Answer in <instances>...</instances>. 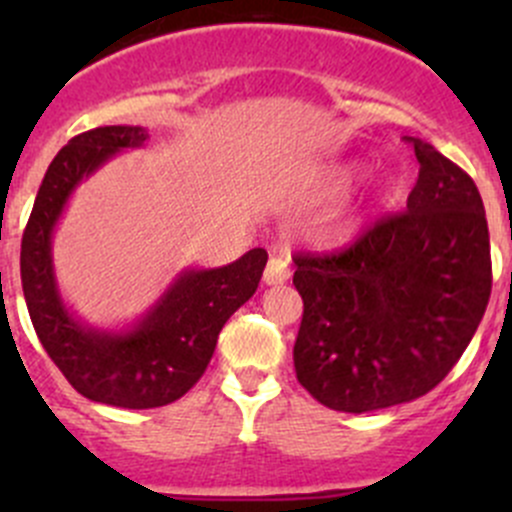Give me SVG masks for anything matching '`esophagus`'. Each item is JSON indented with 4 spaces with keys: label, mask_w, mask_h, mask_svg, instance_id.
<instances>
[{
    "label": "esophagus",
    "mask_w": 512,
    "mask_h": 512,
    "mask_svg": "<svg viewBox=\"0 0 512 512\" xmlns=\"http://www.w3.org/2000/svg\"><path fill=\"white\" fill-rule=\"evenodd\" d=\"M289 280L287 257H272L265 267V285H282Z\"/></svg>",
    "instance_id": "esophagus-1"
}]
</instances>
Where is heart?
I'll list each match as a JSON object with an SVG mask.
<instances>
[{
    "instance_id": "1",
    "label": "heart",
    "mask_w": 512,
    "mask_h": 512,
    "mask_svg": "<svg viewBox=\"0 0 512 512\" xmlns=\"http://www.w3.org/2000/svg\"><path fill=\"white\" fill-rule=\"evenodd\" d=\"M361 165L359 163H344L339 165L337 170L332 173V178L327 180V193H337L342 190L349 180L359 173ZM369 195L371 193H344L339 198H334L329 203V208L324 210L322 215V223H319V235L324 240H339L344 237L347 232H352V227L359 223L361 213H364L366 203H369Z\"/></svg>"
}]
</instances>
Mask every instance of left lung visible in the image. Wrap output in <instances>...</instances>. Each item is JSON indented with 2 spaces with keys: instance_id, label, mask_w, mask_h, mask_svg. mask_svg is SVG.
<instances>
[{
  "instance_id": "1",
  "label": "left lung",
  "mask_w": 512,
  "mask_h": 512,
  "mask_svg": "<svg viewBox=\"0 0 512 512\" xmlns=\"http://www.w3.org/2000/svg\"><path fill=\"white\" fill-rule=\"evenodd\" d=\"M418 180L406 213L339 255L294 257L304 314L297 379L347 414L428 394L476 334L490 297V237L471 178L411 138Z\"/></svg>"
}]
</instances>
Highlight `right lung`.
Masks as SVG:
<instances>
[{"label": "right lung", "mask_w": 512, "mask_h": 512, "mask_svg": "<svg viewBox=\"0 0 512 512\" xmlns=\"http://www.w3.org/2000/svg\"><path fill=\"white\" fill-rule=\"evenodd\" d=\"M148 138L143 126H101L71 138L41 180L22 237L24 299L46 354L81 396L121 409H156L188 394L213 359L220 329L255 294L267 265V252L255 247L230 265L185 267L123 327H94L64 302L51 242L71 195Z\"/></svg>", "instance_id": "1"}]
</instances>
